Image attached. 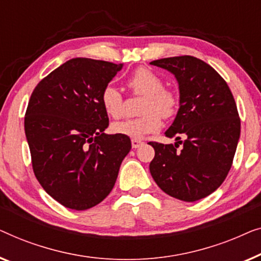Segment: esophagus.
I'll return each mask as SVG.
<instances>
[{"label": "esophagus", "mask_w": 261, "mask_h": 261, "mask_svg": "<svg viewBox=\"0 0 261 261\" xmlns=\"http://www.w3.org/2000/svg\"><path fill=\"white\" fill-rule=\"evenodd\" d=\"M142 144H143V142L141 141V139H131V145L134 149L139 148Z\"/></svg>", "instance_id": "esophagus-1"}]
</instances>
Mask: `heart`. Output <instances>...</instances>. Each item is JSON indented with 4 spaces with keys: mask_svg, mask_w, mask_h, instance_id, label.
Instances as JSON below:
<instances>
[{
    "mask_svg": "<svg viewBox=\"0 0 261 261\" xmlns=\"http://www.w3.org/2000/svg\"><path fill=\"white\" fill-rule=\"evenodd\" d=\"M126 85L132 94L144 95L141 112L137 118L116 123L112 125L115 134L124 135L134 139L159 131L163 118H171L177 111L178 97L174 91L163 87V82L155 72L146 67H139L127 79ZM100 104L106 115L113 119L124 116V98L112 85H108L100 93Z\"/></svg>",
    "mask_w": 261,
    "mask_h": 261,
    "instance_id": "obj_1",
    "label": "heart"
}]
</instances>
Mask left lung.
Wrapping results in <instances>:
<instances>
[{"label":"left lung","instance_id":"obj_1","mask_svg":"<svg viewBox=\"0 0 261 261\" xmlns=\"http://www.w3.org/2000/svg\"><path fill=\"white\" fill-rule=\"evenodd\" d=\"M150 64L174 73L179 86L177 116L166 132L177 142H149L155 149L150 172L168 195L194 202L215 192L232 167L240 137L236 100L225 79L195 57L164 58Z\"/></svg>","mask_w":261,"mask_h":261}]
</instances>
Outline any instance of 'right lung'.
Wrapping results in <instances>:
<instances>
[{"label": "right lung", "instance_id": "1", "mask_svg": "<svg viewBox=\"0 0 261 261\" xmlns=\"http://www.w3.org/2000/svg\"><path fill=\"white\" fill-rule=\"evenodd\" d=\"M122 64L74 58L45 76L28 101L24 132L32 167L46 193L65 207L85 211L115 186L131 149L124 135H105L109 117L100 93Z\"/></svg>", "mask_w": 261, "mask_h": 261}]
</instances>
